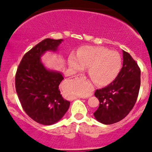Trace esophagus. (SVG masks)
Instances as JSON below:
<instances>
[{
  "label": "esophagus",
  "instance_id": "34e87169",
  "mask_svg": "<svg viewBox=\"0 0 152 152\" xmlns=\"http://www.w3.org/2000/svg\"><path fill=\"white\" fill-rule=\"evenodd\" d=\"M80 78H81V79H82V80H86V77H85V76H80Z\"/></svg>",
  "mask_w": 152,
  "mask_h": 152
}]
</instances>
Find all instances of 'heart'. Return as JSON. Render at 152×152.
<instances>
[{
	"label": "heart",
	"instance_id": "heart-1",
	"mask_svg": "<svg viewBox=\"0 0 152 152\" xmlns=\"http://www.w3.org/2000/svg\"><path fill=\"white\" fill-rule=\"evenodd\" d=\"M69 65L73 70L89 67V74L93 82L105 86L117 77L121 69L122 59L118 52L106 48L83 46L78 51L77 56L70 55Z\"/></svg>",
	"mask_w": 152,
	"mask_h": 152
}]
</instances>
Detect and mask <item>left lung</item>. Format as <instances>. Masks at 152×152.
<instances>
[{
    "mask_svg": "<svg viewBox=\"0 0 152 152\" xmlns=\"http://www.w3.org/2000/svg\"><path fill=\"white\" fill-rule=\"evenodd\" d=\"M123 67L112 83L96 90L99 107L93 113L104 124H113L124 119L135 104L140 86V70L131 55L123 50Z\"/></svg>",
    "mask_w": 152,
    "mask_h": 152,
    "instance_id": "1",
    "label": "left lung"
}]
</instances>
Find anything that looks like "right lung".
Masks as SVG:
<instances>
[{
  "mask_svg": "<svg viewBox=\"0 0 152 152\" xmlns=\"http://www.w3.org/2000/svg\"><path fill=\"white\" fill-rule=\"evenodd\" d=\"M63 39H45L23 57L15 76V88L23 109L34 121L52 125L62 118L70 107L63 99L59 85L62 73L46 68L41 56L47 51L56 52Z\"/></svg>",
  "mask_w": 152,
  "mask_h": 152,
  "instance_id": "right-lung-1",
  "label": "right lung"
}]
</instances>
